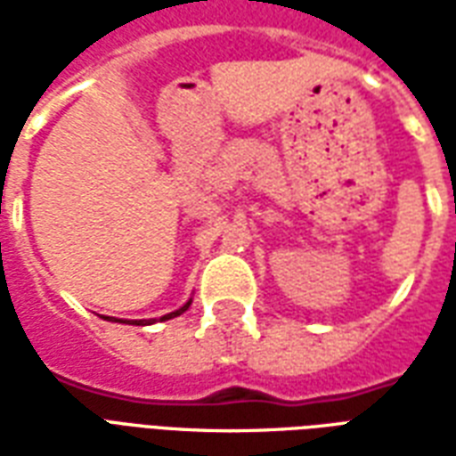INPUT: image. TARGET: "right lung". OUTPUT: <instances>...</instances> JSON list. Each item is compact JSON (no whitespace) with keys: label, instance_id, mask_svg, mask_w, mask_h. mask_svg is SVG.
<instances>
[{"label":"right lung","instance_id":"obj_1","mask_svg":"<svg viewBox=\"0 0 456 456\" xmlns=\"http://www.w3.org/2000/svg\"><path fill=\"white\" fill-rule=\"evenodd\" d=\"M190 303H192V300H188V303H185V305L178 307V310H175V313H168V315H163V317H160V322H163V320H170V317H178V315H183V313H185V310H188V307H190ZM136 325H153V320H149V322H146V320H139V322H136Z\"/></svg>","mask_w":456,"mask_h":456}]
</instances>
